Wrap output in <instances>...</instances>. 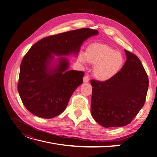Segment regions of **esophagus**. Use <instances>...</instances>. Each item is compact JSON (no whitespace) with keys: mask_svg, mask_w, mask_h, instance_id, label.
<instances>
[{"mask_svg":"<svg viewBox=\"0 0 157 157\" xmlns=\"http://www.w3.org/2000/svg\"><path fill=\"white\" fill-rule=\"evenodd\" d=\"M88 81H89V78H88V76H85V77L83 78V82L87 83V82H88Z\"/></svg>","mask_w":157,"mask_h":157,"instance_id":"1","label":"esophagus"}]
</instances>
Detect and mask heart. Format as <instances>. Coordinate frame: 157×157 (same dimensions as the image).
Masks as SVG:
<instances>
[{
  "label": "heart",
  "mask_w": 157,
  "mask_h": 157,
  "mask_svg": "<svg viewBox=\"0 0 157 157\" xmlns=\"http://www.w3.org/2000/svg\"><path fill=\"white\" fill-rule=\"evenodd\" d=\"M78 61L83 64L88 62L95 65L94 76L100 81L111 79L121 71L124 63L121 52L106 44L97 42L88 45L85 54L81 52Z\"/></svg>",
  "instance_id": "heart-1"
}]
</instances>
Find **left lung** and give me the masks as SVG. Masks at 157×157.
Instances as JSON below:
<instances>
[{
  "label": "left lung",
  "instance_id": "8db88e82",
  "mask_svg": "<svg viewBox=\"0 0 157 157\" xmlns=\"http://www.w3.org/2000/svg\"><path fill=\"white\" fill-rule=\"evenodd\" d=\"M126 61L121 70L106 81L91 80V113L105 128L130 123L145 103L149 86L146 72L139 58L124 50Z\"/></svg>",
  "mask_w": 157,
  "mask_h": 157
}]
</instances>
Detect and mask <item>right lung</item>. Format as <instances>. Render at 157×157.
I'll return each mask as SVG.
<instances>
[{
    "instance_id": "right-lung-1",
    "label": "right lung",
    "mask_w": 157,
    "mask_h": 157,
    "mask_svg": "<svg viewBox=\"0 0 157 157\" xmlns=\"http://www.w3.org/2000/svg\"><path fill=\"white\" fill-rule=\"evenodd\" d=\"M98 34L82 28L44 38L31 47L20 65L18 85L20 97L31 113L51 119L65 110L85 74L68 70L66 57L78 56L85 41Z\"/></svg>"
}]
</instances>
